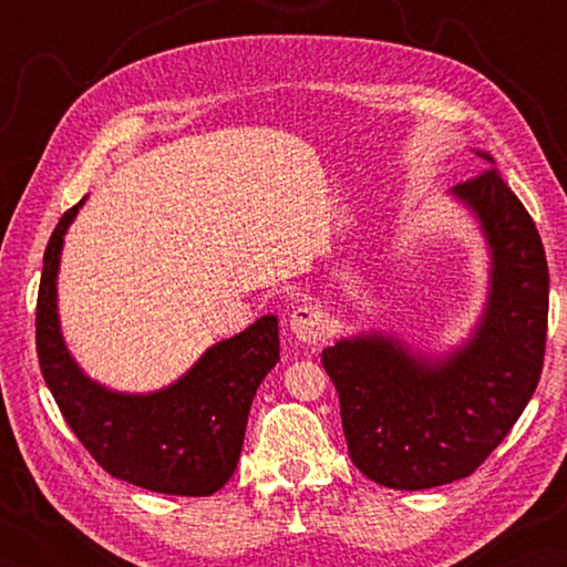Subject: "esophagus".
I'll return each mask as SVG.
<instances>
[{
  "label": "esophagus",
  "instance_id": "34e87169",
  "mask_svg": "<svg viewBox=\"0 0 567 567\" xmlns=\"http://www.w3.org/2000/svg\"><path fill=\"white\" fill-rule=\"evenodd\" d=\"M290 329L297 341L317 346L329 331V319L317 307H297L290 317Z\"/></svg>",
  "mask_w": 567,
  "mask_h": 567
}]
</instances>
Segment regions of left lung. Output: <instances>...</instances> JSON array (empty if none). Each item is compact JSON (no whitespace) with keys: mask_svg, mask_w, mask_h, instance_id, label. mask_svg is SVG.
Masks as SVG:
<instances>
[{"mask_svg":"<svg viewBox=\"0 0 567 567\" xmlns=\"http://www.w3.org/2000/svg\"><path fill=\"white\" fill-rule=\"evenodd\" d=\"M449 195L475 216L489 250L487 299L467 339L429 355L372 329L321 353L351 461L392 489L473 475L522 416L544 368L548 262L534 219L497 167Z\"/></svg>","mask_w":567,"mask_h":567,"instance_id":"1","label":"left lung"}]
</instances>
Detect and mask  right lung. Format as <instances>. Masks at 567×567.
<instances>
[{
	"label": "right lung",
	"mask_w": 567,
	"mask_h": 567,
	"mask_svg": "<svg viewBox=\"0 0 567 567\" xmlns=\"http://www.w3.org/2000/svg\"><path fill=\"white\" fill-rule=\"evenodd\" d=\"M84 202L63 214L43 256L35 307L43 380L68 426L106 473L163 495H214L234 475L252 396L280 360L277 317L265 315L209 346L163 390L116 392L92 380L65 346L58 317L60 252Z\"/></svg>",
	"instance_id": "right-lung-1"
}]
</instances>
